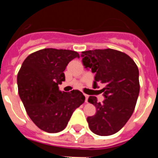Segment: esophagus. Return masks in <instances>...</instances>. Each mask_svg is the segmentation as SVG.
I'll list each match as a JSON object with an SVG mask.
<instances>
[{"instance_id":"34e87169","label":"esophagus","mask_w":158,"mask_h":158,"mask_svg":"<svg viewBox=\"0 0 158 158\" xmlns=\"http://www.w3.org/2000/svg\"><path fill=\"white\" fill-rule=\"evenodd\" d=\"M85 102L86 103H88V99H89V96L86 94H85Z\"/></svg>"}]
</instances>
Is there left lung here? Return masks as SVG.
<instances>
[{
	"instance_id": "8db88e82",
	"label": "left lung",
	"mask_w": 158,
	"mask_h": 158,
	"mask_svg": "<svg viewBox=\"0 0 158 158\" xmlns=\"http://www.w3.org/2000/svg\"><path fill=\"white\" fill-rule=\"evenodd\" d=\"M82 63L86 69L95 73L93 87L100 83L103 103L96 96L88 101L96 108V113L87 118L93 133L108 136L122 129L132 115L139 94V72L132 58L125 53L112 49L94 50L81 53Z\"/></svg>"
}]
</instances>
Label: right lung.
I'll use <instances>...</instances> for the list:
<instances>
[{"label": "right lung", "mask_w": 158, "mask_h": 158, "mask_svg": "<svg viewBox=\"0 0 158 158\" xmlns=\"http://www.w3.org/2000/svg\"><path fill=\"white\" fill-rule=\"evenodd\" d=\"M75 58H79L76 51L43 49L27 56L18 73V92L27 115L46 132L65 129L73 111L85 100L78 90L58 89L65 81L67 65Z\"/></svg>", "instance_id": "obj_1"}]
</instances>
